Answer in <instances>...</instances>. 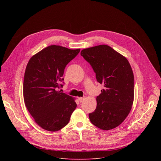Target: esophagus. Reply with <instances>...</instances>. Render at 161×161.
Masks as SVG:
<instances>
[{
	"instance_id": "34e87169",
	"label": "esophagus",
	"mask_w": 161,
	"mask_h": 161,
	"mask_svg": "<svg viewBox=\"0 0 161 161\" xmlns=\"http://www.w3.org/2000/svg\"><path fill=\"white\" fill-rule=\"evenodd\" d=\"M78 100H79V101L80 103H81V102H83L85 100V97H79Z\"/></svg>"
}]
</instances>
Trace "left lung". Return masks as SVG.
I'll list each match as a JSON object with an SVG mask.
<instances>
[{"instance_id":"left-lung-1","label":"left lung","mask_w":161,"mask_h":161,"mask_svg":"<svg viewBox=\"0 0 161 161\" xmlns=\"http://www.w3.org/2000/svg\"><path fill=\"white\" fill-rule=\"evenodd\" d=\"M81 55L91 65L97 81L104 88L97 97V107L89 113L92 124L103 130L120 125L134 101V75L127 59L108 45L82 50Z\"/></svg>"}]
</instances>
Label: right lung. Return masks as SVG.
<instances>
[{"label":"right lung","instance_id":"1","mask_svg":"<svg viewBox=\"0 0 161 161\" xmlns=\"http://www.w3.org/2000/svg\"><path fill=\"white\" fill-rule=\"evenodd\" d=\"M80 51L51 45L32 56L27 65L23 87L25 104L43 129L60 130L76 108L75 98L58 89L63 86L65 66Z\"/></svg>","mask_w":161,"mask_h":161}]
</instances>
